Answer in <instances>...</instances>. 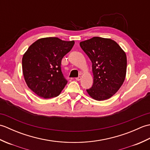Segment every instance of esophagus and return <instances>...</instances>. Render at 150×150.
Instances as JSON below:
<instances>
[{"label": "esophagus", "instance_id": "obj_1", "mask_svg": "<svg viewBox=\"0 0 150 150\" xmlns=\"http://www.w3.org/2000/svg\"><path fill=\"white\" fill-rule=\"evenodd\" d=\"M75 79H76V81H79L81 80V77H77V78H76Z\"/></svg>", "mask_w": 150, "mask_h": 150}]
</instances>
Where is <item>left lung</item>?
I'll list each match as a JSON object with an SVG mask.
<instances>
[{"instance_id":"8db88e82","label":"left lung","mask_w":150,"mask_h":150,"mask_svg":"<svg viewBox=\"0 0 150 150\" xmlns=\"http://www.w3.org/2000/svg\"><path fill=\"white\" fill-rule=\"evenodd\" d=\"M80 46L92 62L93 84L86 90L88 95L98 101L111 98L125 80V52L115 40L98 37L82 41Z\"/></svg>"}]
</instances>
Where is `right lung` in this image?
<instances>
[{"label":"right lung","mask_w":150,"mask_h":150,"mask_svg":"<svg viewBox=\"0 0 150 150\" xmlns=\"http://www.w3.org/2000/svg\"><path fill=\"white\" fill-rule=\"evenodd\" d=\"M74 44V40L57 37L41 38L24 53L22 60L24 80L38 96L50 98L61 93L68 82L61 71V60Z\"/></svg>","instance_id":"right-lung-1"}]
</instances>
